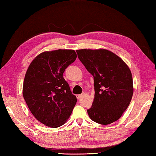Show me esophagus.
I'll use <instances>...</instances> for the list:
<instances>
[{
    "instance_id": "34e87169",
    "label": "esophagus",
    "mask_w": 156,
    "mask_h": 156,
    "mask_svg": "<svg viewBox=\"0 0 156 156\" xmlns=\"http://www.w3.org/2000/svg\"><path fill=\"white\" fill-rule=\"evenodd\" d=\"M84 94V93L83 92V93L81 94H78L77 96H76V97H77L78 99H81V98H82V97H83Z\"/></svg>"
}]
</instances>
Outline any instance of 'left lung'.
I'll return each mask as SVG.
<instances>
[{"instance_id":"left-lung-1","label":"left lung","mask_w":156,"mask_h":156,"mask_svg":"<svg viewBox=\"0 0 156 156\" xmlns=\"http://www.w3.org/2000/svg\"><path fill=\"white\" fill-rule=\"evenodd\" d=\"M78 58L93 76L94 100L87 110L92 121L111 124L121 117L133 93V78L127 65L107 49H79Z\"/></svg>"}]
</instances>
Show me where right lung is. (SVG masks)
I'll return each instance as SVG.
<instances>
[{"label": "right lung", "instance_id": "add662e5", "mask_svg": "<svg viewBox=\"0 0 156 156\" xmlns=\"http://www.w3.org/2000/svg\"><path fill=\"white\" fill-rule=\"evenodd\" d=\"M76 57L75 51L70 49L43 52L26 72L23 97L33 115L48 127L55 128L65 123L77 102L63 77Z\"/></svg>", "mask_w": 156, "mask_h": 156}]
</instances>
